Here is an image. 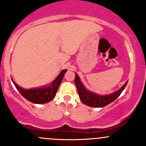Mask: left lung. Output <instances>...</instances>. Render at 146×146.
Masks as SVG:
<instances>
[{"instance_id":"obj_1","label":"left lung","mask_w":146,"mask_h":146,"mask_svg":"<svg viewBox=\"0 0 146 146\" xmlns=\"http://www.w3.org/2000/svg\"><path fill=\"white\" fill-rule=\"evenodd\" d=\"M127 82L128 81H126L120 89L116 92H114L113 93L106 95H100L95 93V92L88 90L85 88L83 84L82 83L81 80H80V78L78 76L77 73H76V78H75V84H76V88H77L80 100L85 105L92 107H105L107 104L114 102L121 95L122 91L126 88Z\"/></svg>"}]
</instances>
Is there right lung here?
Instances as JSON below:
<instances>
[{"label":"right lung","mask_w":146,"mask_h":146,"mask_svg":"<svg viewBox=\"0 0 146 146\" xmlns=\"http://www.w3.org/2000/svg\"><path fill=\"white\" fill-rule=\"evenodd\" d=\"M67 70H63L49 85L33 89H24L17 85L12 79L13 84L20 94L27 100L35 104H44L51 101L56 94L57 90L62 81Z\"/></svg>","instance_id":"obj_1"}]
</instances>
